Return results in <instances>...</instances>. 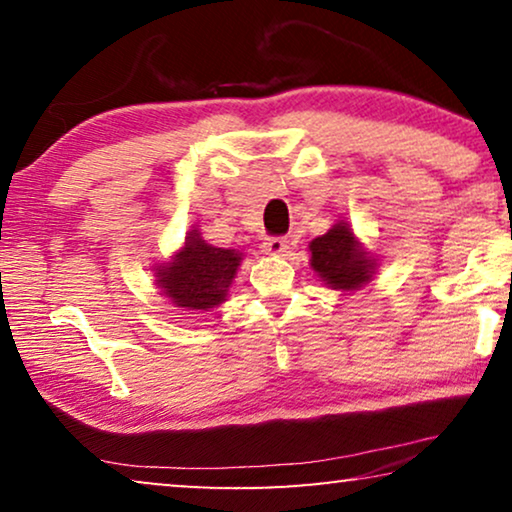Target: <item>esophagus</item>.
I'll return each mask as SVG.
<instances>
[{
    "instance_id": "obj_1",
    "label": "esophagus",
    "mask_w": 512,
    "mask_h": 512,
    "mask_svg": "<svg viewBox=\"0 0 512 512\" xmlns=\"http://www.w3.org/2000/svg\"><path fill=\"white\" fill-rule=\"evenodd\" d=\"M289 249V242H286V237H268V240L263 242V251L270 256H282L284 251Z\"/></svg>"
}]
</instances>
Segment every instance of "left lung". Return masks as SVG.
<instances>
[{"mask_svg": "<svg viewBox=\"0 0 512 512\" xmlns=\"http://www.w3.org/2000/svg\"><path fill=\"white\" fill-rule=\"evenodd\" d=\"M310 268L319 282L335 291H359L370 284L380 268V258L354 235L345 219L310 242Z\"/></svg>", "mask_w": 512, "mask_h": 512, "instance_id": "8db88e82", "label": "left lung"}]
</instances>
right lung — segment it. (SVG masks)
<instances>
[{"label":"right lung","mask_w":512,"mask_h":512,"mask_svg":"<svg viewBox=\"0 0 512 512\" xmlns=\"http://www.w3.org/2000/svg\"><path fill=\"white\" fill-rule=\"evenodd\" d=\"M242 251L214 247L198 228L165 263L153 265L156 289L184 314L209 312L228 300V289L242 265Z\"/></svg>","instance_id":"right-lung-1"}]
</instances>
